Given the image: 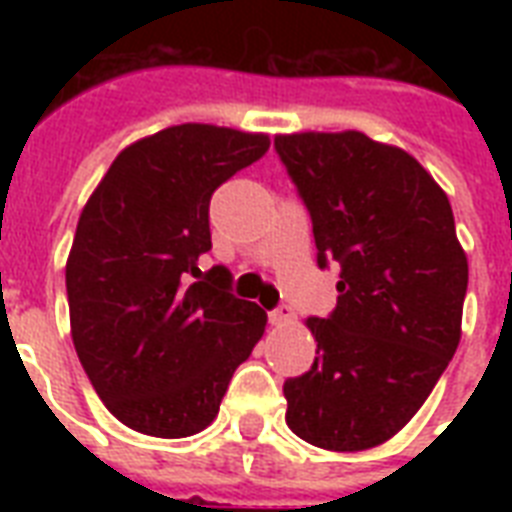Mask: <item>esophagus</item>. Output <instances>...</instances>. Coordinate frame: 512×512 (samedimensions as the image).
<instances>
[{"instance_id":"obj_1","label":"esophagus","mask_w":512,"mask_h":512,"mask_svg":"<svg viewBox=\"0 0 512 512\" xmlns=\"http://www.w3.org/2000/svg\"><path fill=\"white\" fill-rule=\"evenodd\" d=\"M271 324L273 327H289V324H295V311L289 305H279L276 311H271Z\"/></svg>"}]
</instances>
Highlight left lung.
I'll use <instances>...</instances> for the list:
<instances>
[{
  "mask_svg": "<svg viewBox=\"0 0 512 512\" xmlns=\"http://www.w3.org/2000/svg\"><path fill=\"white\" fill-rule=\"evenodd\" d=\"M273 146L313 220L337 308L308 319L316 361L284 382L287 425L327 452L385 444L436 388L462 337L468 255L452 204L412 154L364 132H292Z\"/></svg>",
  "mask_w": 512,
  "mask_h": 512,
  "instance_id": "8db88e82",
  "label": "left lung"
}]
</instances>
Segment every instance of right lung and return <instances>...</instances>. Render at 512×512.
I'll list each match as a JSON object with an SVG mask.
<instances>
[{
	"label": "right lung",
	"instance_id": "1",
	"mask_svg": "<svg viewBox=\"0 0 512 512\" xmlns=\"http://www.w3.org/2000/svg\"><path fill=\"white\" fill-rule=\"evenodd\" d=\"M265 132L175 124L124 148L84 204L66 260L76 356L106 409L156 438L199 433L268 324L228 292L212 249L217 185L268 151Z\"/></svg>",
	"mask_w": 512,
	"mask_h": 512
}]
</instances>
